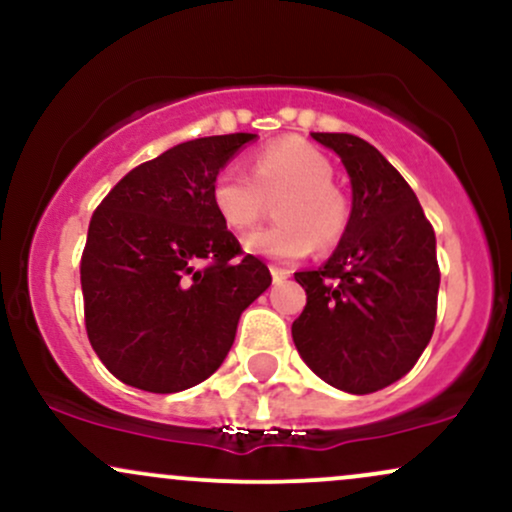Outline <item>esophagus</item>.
Listing matches in <instances>:
<instances>
[{
	"mask_svg": "<svg viewBox=\"0 0 512 512\" xmlns=\"http://www.w3.org/2000/svg\"><path fill=\"white\" fill-rule=\"evenodd\" d=\"M286 276H289V272L281 267H272V281L274 284H281V281H286Z\"/></svg>",
	"mask_w": 512,
	"mask_h": 512,
	"instance_id": "esophagus-1",
	"label": "esophagus"
}]
</instances>
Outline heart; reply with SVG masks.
Wrapping results in <instances>:
<instances>
[{
    "label": "heart",
    "mask_w": 512,
    "mask_h": 512,
    "mask_svg": "<svg viewBox=\"0 0 512 512\" xmlns=\"http://www.w3.org/2000/svg\"><path fill=\"white\" fill-rule=\"evenodd\" d=\"M332 163L305 142H274L252 156L250 173L236 163L219 168L211 202L236 231H248L276 202L279 223L245 236V250L276 262H296L315 248H332L349 228V202L332 185Z\"/></svg>",
    "instance_id": "obj_1"
}]
</instances>
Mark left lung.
<instances>
[{
  "label": "left lung",
  "instance_id": "left-lung-1",
  "mask_svg": "<svg viewBox=\"0 0 512 512\" xmlns=\"http://www.w3.org/2000/svg\"><path fill=\"white\" fill-rule=\"evenodd\" d=\"M351 178V219L334 255L296 272L305 289L291 334L325 383L351 395L407 375L431 342L438 313L436 233L407 180L354 134L313 132Z\"/></svg>",
  "mask_w": 512,
  "mask_h": 512
}]
</instances>
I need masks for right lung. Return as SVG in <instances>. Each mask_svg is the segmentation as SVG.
<instances>
[{"label":"right lung","mask_w":512,"mask_h":512,"mask_svg":"<svg viewBox=\"0 0 512 512\" xmlns=\"http://www.w3.org/2000/svg\"><path fill=\"white\" fill-rule=\"evenodd\" d=\"M255 134L202 137L132 168L88 223L86 334L122 383L170 395L207 380L248 305L272 284L211 202V182Z\"/></svg>","instance_id":"1"}]
</instances>
